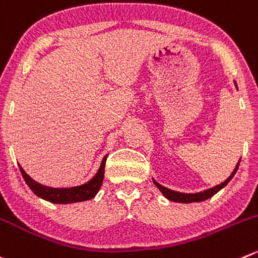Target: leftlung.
<instances>
[{
	"label": "left lung",
	"mask_w": 258,
	"mask_h": 258,
	"mask_svg": "<svg viewBox=\"0 0 258 258\" xmlns=\"http://www.w3.org/2000/svg\"><path fill=\"white\" fill-rule=\"evenodd\" d=\"M238 166H239V162L237 164L236 169L233 170V172H232L231 176H229L226 181H223L222 184L217 185V186L212 187V189L204 190V191H201V192H196V194H185V192L175 191V190H170V189H167V187L162 186V185H160L159 182L155 181V180H154V182H155V185H156V186L161 190L162 194H164V196L171 202H177V203H192V202H203V201H207V199H209L211 197H213L216 192H218L219 190L222 189V187L226 186V185L231 181L232 177L234 176V174H236Z\"/></svg>",
	"instance_id": "left-lung-1"
}]
</instances>
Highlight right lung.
<instances>
[{"label": "right lung", "mask_w": 258, "mask_h": 258, "mask_svg": "<svg viewBox=\"0 0 258 258\" xmlns=\"http://www.w3.org/2000/svg\"><path fill=\"white\" fill-rule=\"evenodd\" d=\"M106 160L107 156H104L103 160H102V164L98 172H97V174L94 175L93 179L89 180L88 182L81 185V186L62 187V189H59V187H49L45 186V185L39 184V182H36L35 180H32L31 177L22 170L21 166H20V170H21V174L22 176H24L26 184L29 185L30 189H31L32 191H34V194H36L37 197L50 202V203L69 204L77 203V202L89 201V199L96 197L99 187H101L102 182H103Z\"/></svg>", "instance_id": "obj_1"}]
</instances>
